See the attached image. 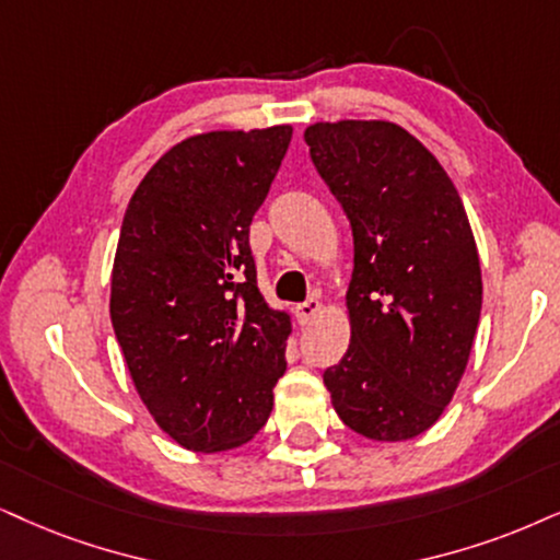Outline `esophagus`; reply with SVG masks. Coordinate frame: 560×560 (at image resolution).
<instances>
[{
  "instance_id": "1",
  "label": "esophagus",
  "mask_w": 560,
  "mask_h": 560,
  "mask_svg": "<svg viewBox=\"0 0 560 560\" xmlns=\"http://www.w3.org/2000/svg\"><path fill=\"white\" fill-rule=\"evenodd\" d=\"M320 310H323V302L317 300V296H307V300L296 304L294 315H296V320H300V325H310L317 315H320Z\"/></svg>"
}]
</instances>
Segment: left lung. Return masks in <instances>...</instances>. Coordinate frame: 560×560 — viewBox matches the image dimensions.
Masks as SVG:
<instances>
[{
    "instance_id": "left-lung-1",
    "label": "left lung",
    "mask_w": 560,
    "mask_h": 560,
    "mask_svg": "<svg viewBox=\"0 0 560 560\" xmlns=\"http://www.w3.org/2000/svg\"><path fill=\"white\" fill-rule=\"evenodd\" d=\"M304 141L353 235L351 341L323 382L346 427L406 442L444 413L478 330L483 281L463 198L398 124L320 121Z\"/></svg>"
}]
</instances>
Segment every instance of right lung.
Returning a JSON list of instances; mask_svg holds the SVG:
<instances>
[{"label": "right lung", "mask_w": 560, "mask_h": 560, "mask_svg": "<svg viewBox=\"0 0 560 560\" xmlns=\"http://www.w3.org/2000/svg\"><path fill=\"white\" fill-rule=\"evenodd\" d=\"M289 141L287 124L183 139L124 214L113 330L152 419L190 452L250 442L287 370L292 320L258 292L247 235Z\"/></svg>", "instance_id": "1"}]
</instances>
